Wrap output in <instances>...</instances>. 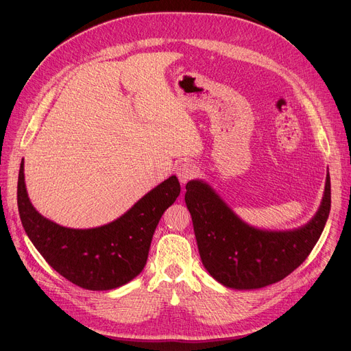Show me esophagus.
<instances>
[{"instance_id": "1", "label": "esophagus", "mask_w": 351, "mask_h": 351, "mask_svg": "<svg viewBox=\"0 0 351 351\" xmlns=\"http://www.w3.org/2000/svg\"><path fill=\"white\" fill-rule=\"evenodd\" d=\"M196 174H197V167L192 162H183V164H180L177 168L178 180L183 184H186L189 180H192Z\"/></svg>"}]
</instances>
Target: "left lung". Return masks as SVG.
<instances>
[{
    "label": "left lung",
    "instance_id": "8db88e82",
    "mask_svg": "<svg viewBox=\"0 0 351 351\" xmlns=\"http://www.w3.org/2000/svg\"><path fill=\"white\" fill-rule=\"evenodd\" d=\"M202 263L219 284L254 290L278 282L304 262L319 240L331 209V180L316 214L293 230H262L244 222L204 180L186 184Z\"/></svg>",
    "mask_w": 351,
    "mask_h": 351
}]
</instances>
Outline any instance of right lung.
Here are the masks:
<instances>
[{"mask_svg": "<svg viewBox=\"0 0 351 351\" xmlns=\"http://www.w3.org/2000/svg\"><path fill=\"white\" fill-rule=\"evenodd\" d=\"M180 195L176 176L154 187L124 214L95 228H69L32 205L20 164L17 205L23 228L38 252L60 275L82 289L112 290L139 275L159 219Z\"/></svg>", "mask_w": 351, "mask_h": 351, "instance_id": "obj_1", "label": "right lung"}]
</instances>
